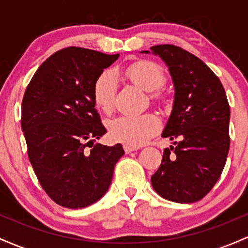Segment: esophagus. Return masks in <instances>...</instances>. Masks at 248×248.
<instances>
[{
  "mask_svg": "<svg viewBox=\"0 0 248 248\" xmlns=\"http://www.w3.org/2000/svg\"><path fill=\"white\" fill-rule=\"evenodd\" d=\"M124 153L129 154V153H132V152H135V150H138L139 148L138 147H134V146H128V144H126V146H124Z\"/></svg>",
  "mask_w": 248,
  "mask_h": 248,
  "instance_id": "obj_1",
  "label": "esophagus"
}]
</instances>
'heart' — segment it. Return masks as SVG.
<instances>
[{
	"instance_id": "heart-1",
	"label": "heart",
	"mask_w": 248,
	"mask_h": 248,
	"mask_svg": "<svg viewBox=\"0 0 248 248\" xmlns=\"http://www.w3.org/2000/svg\"><path fill=\"white\" fill-rule=\"evenodd\" d=\"M124 75L147 92L155 91L163 84L164 73L153 62H138L124 70ZM118 77L113 71L107 70L98 77L93 87V98L96 107L102 112L109 113L114 105ZM161 121L153 113L127 114L114 118L108 124V132L114 141L128 146H141L146 143L160 130Z\"/></svg>"
}]
</instances>
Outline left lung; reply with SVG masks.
<instances>
[{"label": "left lung", "instance_id": "obj_1", "mask_svg": "<svg viewBox=\"0 0 248 248\" xmlns=\"http://www.w3.org/2000/svg\"><path fill=\"white\" fill-rule=\"evenodd\" d=\"M169 69L175 95L162 136L175 146L166 148L152 176L156 192L176 203L201 201L217 183L230 149V106L220 80L187 51L163 44L152 46Z\"/></svg>", "mask_w": 248, "mask_h": 248}]
</instances>
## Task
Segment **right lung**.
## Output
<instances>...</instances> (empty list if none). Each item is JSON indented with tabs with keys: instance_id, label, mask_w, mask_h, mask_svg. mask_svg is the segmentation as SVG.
<instances>
[{
	"instance_id": "add662e5",
	"label": "right lung",
	"mask_w": 248,
	"mask_h": 248,
	"mask_svg": "<svg viewBox=\"0 0 248 248\" xmlns=\"http://www.w3.org/2000/svg\"><path fill=\"white\" fill-rule=\"evenodd\" d=\"M119 55L66 47L50 56L33 75L22 101L21 126L39 183L57 204L81 209L107 192L124 155L120 143H96L106 134L96 113L93 87Z\"/></svg>"
}]
</instances>
